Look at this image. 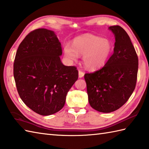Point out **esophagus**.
Returning <instances> with one entry per match:
<instances>
[{
	"mask_svg": "<svg viewBox=\"0 0 149 149\" xmlns=\"http://www.w3.org/2000/svg\"><path fill=\"white\" fill-rule=\"evenodd\" d=\"M84 72H83L81 71V70H79V77L82 78V77L84 76Z\"/></svg>",
	"mask_w": 149,
	"mask_h": 149,
	"instance_id": "esophagus-1",
	"label": "esophagus"
}]
</instances>
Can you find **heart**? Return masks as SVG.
Segmentation results:
<instances>
[{"label":"heart","instance_id":"1","mask_svg":"<svg viewBox=\"0 0 149 149\" xmlns=\"http://www.w3.org/2000/svg\"><path fill=\"white\" fill-rule=\"evenodd\" d=\"M113 50L111 40L102 38L91 34L78 36L73 41V47L69 44L64 47L65 56L75 61L78 55L83 56L85 67L90 70H96L105 65Z\"/></svg>","mask_w":149,"mask_h":149}]
</instances>
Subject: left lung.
<instances>
[{
	"label": "left lung",
	"mask_w": 149,
	"mask_h": 149,
	"mask_svg": "<svg viewBox=\"0 0 149 149\" xmlns=\"http://www.w3.org/2000/svg\"><path fill=\"white\" fill-rule=\"evenodd\" d=\"M115 37L113 55L99 70L85 74L88 101L98 111L111 113L124 104L137 80L138 58L127 33L119 26L109 27Z\"/></svg>",
	"instance_id": "obj_1"
}]
</instances>
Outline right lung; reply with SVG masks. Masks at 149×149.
I'll use <instances>...</instances> for the list:
<instances>
[{"instance_id":"1","label":"right lung","mask_w":149,"mask_h":149,"mask_svg":"<svg viewBox=\"0 0 149 149\" xmlns=\"http://www.w3.org/2000/svg\"><path fill=\"white\" fill-rule=\"evenodd\" d=\"M61 55L58 37L47 29L31 32L18 48L13 65L16 86L25 104L39 115L61 110L78 79L77 68L63 65Z\"/></svg>"}]
</instances>
